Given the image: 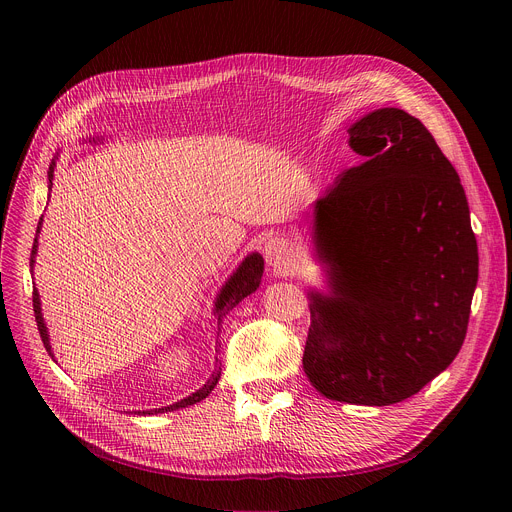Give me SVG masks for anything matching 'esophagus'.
<instances>
[{"label":"esophagus","mask_w":512,"mask_h":512,"mask_svg":"<svg viewBox=\"0 0 512 512\" xmlns=\"http://www.w3.org/2000/svg\"><path fill=\"white\" fill-rule=\"evenodd\" d=\"M263 257L273 271H287L291 265V245L283 237H271L263 245Z\"/></svg>","instance_id":"1"}]
</instances>
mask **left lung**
Returning <instances> with one entry per match:
<instances>
[{
  "instance_id": "8db88e82",
  "label": "left lung",
  "mask_w": 512,
  "mask_h": 512,
  "mask_svg": "<svg viewBox=\"0 0 512 512\" xmlns=\"http://www.w3.org/2000/svg\"><path fill=\"white\" fill-rule=\"evenodd\" d=\"M364 158L314 202L326 289L308 291L304 371L318 393L393 405L458 356L478 283L460 176L425 125L385 107L348 127Z\"/></svg>"
}]
</instances>
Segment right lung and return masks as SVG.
I'll return each instance as SVG.
<instances>
[{"label": "right lung", "instance_id": "obj_1", "mask_svg": "<svg viewBox=\"0 0 512 512\" xmlns=\"http://www.w3.org/2000/svg\"><path fill=\"white\" fill-rule=\"evenodd\" d=\"M95 141V137H93ZM56 160L58 156L52 160L50 168H48V190H52V178H54V168H56ZM42 229V218L38 223V229H36V239H34V247H32V255H30V269H34V263H36V253H38V233ZM261 277H263V257L255 251L251 255H247L241 265L233 271V275L225 281V285L221 287V291H218V296L214 300V316L218 320V324H221V318L225 314H229L241 300H245L247 296H251L253 291H257L259 283H261ZM32 302H34V316H36V324H38V332H40V338L44 342V348L48 350V354L54 358V352H52V346H50V334H48V328L44 324V316H42V308H40V294L38 289H34V296H32ZM218 362V358H216ZM218 379H221V367H216L212 377L198 389L194 391L192 395L168 405V407H160V409H148V411H135L137 415H154V413H168V411H176V409H182V407H188V405H194V403H200L202 399H206L210 395V391L216 387Z\"/></svg>", "mask_w": 512, "mask_h": 512}]
</instances>
